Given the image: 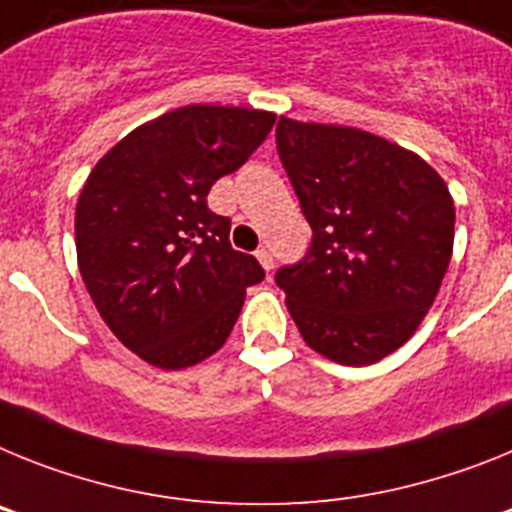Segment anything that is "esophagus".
I'll return each mask as SVG.
<instances>
[{"label":"esophagus","mask_w":512,"mask_h":512,"mask_svg":"<svg viewBox=\"0 0 512 512\" xmlns=\"http://www.w3.org/2000/svg\"><path fill=\"white\" fill-rule=\"evenodd\" d=\"M257 260H260V265L265 270H273L275 260H273V252H270L268 247H260V250H257Z\"/></svg>","instance_id":"obj_1"}]
</instances>
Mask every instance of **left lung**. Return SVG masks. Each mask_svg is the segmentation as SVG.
I'll use <instances>...</instances> for the list:
<instances>
[{
	"mask_svg": "<svg viewBox=\"0 0 512 512\" xmlns=\"http://www.w3.org/2000/svg\"><path fill=\"white\" fill-rule=\"evenodd\" d=\"M275 144L311 226L275 283L309 348L368 366L410 340L453 252L456 208L417 154L358 128L281 118Z\"/></svg>",
	"mask_w": 512,
	"mask_h": 512,
	"instance_id": "8db88e82",
	"label": "left lung"
}]
</instances>
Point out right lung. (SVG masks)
<instances>
[{"instance_id": "1", "label": "right lung", "mask_w": 512, "mask_h": 512, "mask_svg": "<svg viewBox=\"0 0 512 512\" xmlns=\"http://www.w3.org/2000/svg\"><path fill=\"white\" fill-rule=\"evenodd\" d=\"M273 113L188 105L131 131L97 162L77 201L82 281L128 350L167 371L221 348L260 262L208 208L219 177L268 139Z\"/></svg>"}]
</instances>
